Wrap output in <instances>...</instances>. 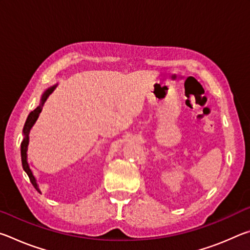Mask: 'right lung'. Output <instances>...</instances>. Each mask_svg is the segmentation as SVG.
I'll return each mask as SVG.
<instances>
[{
  "label": "right lung",
  "mask_w": 250,
  "mask_h": 250,
  "mask_svg": "<svg viewBox=\"0 0 250 250\" xmlns=\"http://www.w3.org/2000/svg\"><path fill=\"white\" fill-rule=\"evenodd\" d=\"M54 89H55V86L48 88V89L44 92L43 97H42V104L35 110H33V111L28 115L27 119H26V122H25L24 130H23L24 140L22 142V145H21V156H22V166H23V168H24V171L27 173V175L29 177V181H31V183L33 184L34 188L37 189V192H39V193H41V191H40L39 186H37V184H36L35 177H34L33 173L31 171V168H29V167H28L27 161H26V151H27V146H28V133H29V131H31V128L33 126V125L35 124V121L37 120V118H39V116H40V112L42 111V105H43V104L45 103V100L47 99V97L50 94H52Z\"/></svg>",
  "instance_id": "1"
}]
</instances>
